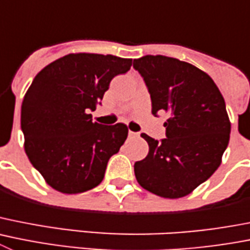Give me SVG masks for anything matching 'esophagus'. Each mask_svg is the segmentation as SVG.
I'll use <instances>...</instances> for the list:
<instances>
[{
  "mask_svg": "<svg viewBox=\"0 0 250 250\" xmlns=\"http://www.w3.org/2000/svg\"><path fill=\"white\" fill-rule=\"evenodd\" d=\"M137 135H139V134H137V132H134V131H129V136H130V137H136Z\"/></svg>",
  "mask_w": 250,
  "mask_h": 250,
  "instance_id": "esophagus-1",
  "label": "esophagus"
}]
</instances>
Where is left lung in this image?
<instances>
[{
    "mask_svg": "<svg viewBox=\"0 0 250 250\" xmlns=\"http://www.w3.org/2000/svg\"><path fill=\"white\" fill-rule=\"evenodd\" d=\"M150 93L152 114L168 113L166 137L146 134L148 153L135 162L137 182L147 191L180 198L213 175L229 143L226 103L212 78L186 62L165 56L134 61Z\"/></svg>",
    "mask_w": 250,
    "mask_h": 250,
    "instance_id": "obj_1",
    "label": "left lung"
}]
</instances>
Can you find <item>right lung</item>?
<instances>
[{"label": "right lung", "mask_w": 250, "mask_h": 250, "mask_svg": "<svg viewBox=\"0 0 250 250\" xmlns=\"http://www.w3.org/2000/svg\"><path fill=\"white\" fill-rule=\"evenodd\" d=\"M131 59L111 54H68L43 68L21 107V129L29 161L50 187L82 193L103 181L109 159L127 137L124 124L94 123L114 77L125 74Z\"/></svg>", "instance_id": "1"}]
</instances>
